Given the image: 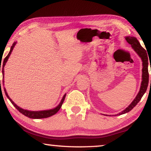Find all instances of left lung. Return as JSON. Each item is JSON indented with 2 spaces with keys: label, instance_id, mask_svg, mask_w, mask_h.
I'll return each instance as SVG.
<instances>
[{
  "label": "left lung",
  "instance_id": "8db88e82",
  "mask_svg": "<svg viewBox=\"0 0 151 151\" xmlns=\"http://www.w3.org/2000/svg\"><path fill=\"white\" fill-rule=\"evenodd\" d=\"M127 42H128L129 44H131V47L136 52V53L139 55V57L141 58L142 61V83L141 86H140V89L137 94L136 97L135 98L134 100L132 101L130 105L127 107L124 110H123L122 112L119 113L117 115H122V114H126L127 112L130 111L137 103L141 100L142 97L143 96L144 93L146 92V90H147L148 85V78H149V75H148V57L147 55V52L145 50V49L140 45L139 42L138 40H137L136 37H131V36H127L125 37ZM151 66V65H150ZM150 84H151V80H150ZM116 115V116H117ZM107 116V115H106Z\"/></svg>",
  "mask_w": 151,
  "mask_h": 151
}]
</instances>
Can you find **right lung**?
<instances>
[{
	"label": "right lung",
	"instance_id": "obj_1",
	"mask_svg": "<svg viewBox=\"0 0 151 151\" xmlns=\"http://www.w3.org/2000/svg\"><path fill=\"white\" fill-rule=\"evenodd\" d=\"M16 42H14V43L13 44V45L12 46V47H11V49H10V51L9 52V54L7 55V56L5 57V59H4V61H3V68H2V73H3V76H4V67H5L6 63H7L8 59H9L10 55H11L12 50H13V49H14V46H15V45H16ZM0 71H1V66H0ZM3 83H4V80H3ZM4 91H5L6 96H7V97L8 98V99H9V101H11V103H12V105H14V107H16V109H18L19 111L20 112L21 114H22L23 115H24L25 116H27V117L30 118H33V119L46 118H48V117H50V116H52L55 115V114H56L57 112L58 111L59 109H60L61 105H62L63 101H64L65 95H66V94H64V96H63L62 99H61V101L60 103H59V105H57L56 107H55L54 109H48V110H43V111H29V110L24 109H22V108L18 107V106L11 99H10L9 96H8V94H7V92H6V89H5V88H4Z\"/></svg>",
	"mask_w": 151,
	"mask_h": 151
}]
</instances>
